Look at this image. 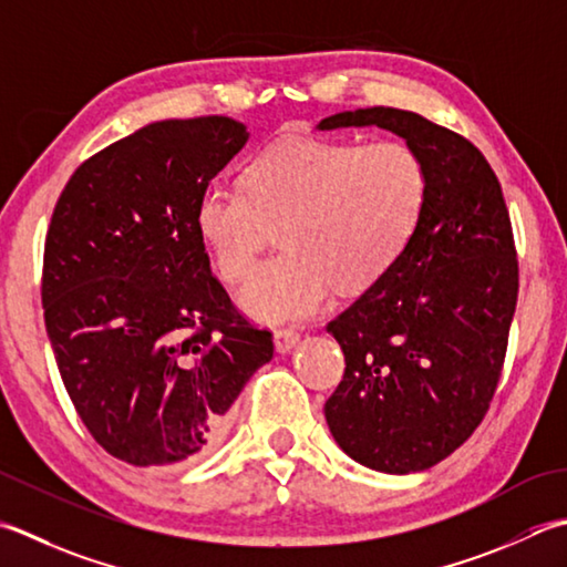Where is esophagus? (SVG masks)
<instances>
[{
  "instance_id": "obj_1",
  "label": "esophagus",
  "mask_w": 567,
  "mask_h": 567,
  "mask_svg": "<svg viewBox=\"0 0 567 567\" xmlns=\"http://www.w3.org/2000/svg\"><path fill=\"white\" fill-rule=\"evenodd\" d=\"M299 343V334L292 329H280L275 331V349L277 353H290Z\"/></svg>"
}]
</instances>
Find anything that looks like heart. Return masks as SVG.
I'll return each instance as SVG.
<instances>
[{
    "label": "heart",
    "instance_id": "obj_1",
    "mask_svg": "<svg viewBox=\"0 0 567 567\" xmlns=\"http://www.w3.org/2000/svg\"><path fill=\"white\" fill-rule=\"evenodd\" d=\"M240 184H206L194 220L226 280L252 270L275 226L282 250L240 290V307L268 324L319 315L334 287L357 295L383 280L427 204L425 162L403 142H280Z\"/></svg>",
    "mask_w": 567,
    "mask_h": 567
}]
</instances>
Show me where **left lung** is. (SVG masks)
I'll use <instances>...</instances> for the list:
<instances>
[{
  "label": "left lung",
  "mask_w": 567,
  "mask_h": 567,
  "mask_svg": "<svg viewBox=\"0 0 567 567\" xmlns=\"http://www.w3.org/2000/svg\"><path fill=\"white\" fill-rule=\"evenodd\" d=\"M373 125L425 162L427 204L393 270L329 321L347 371L324 415L353 462L410 474L445 460L489 410L518 260L502 184L470 140L395 107L347 110L317 130Z\"/></svg>",
  "instance_id": "8db88e82"
}]
</instances>
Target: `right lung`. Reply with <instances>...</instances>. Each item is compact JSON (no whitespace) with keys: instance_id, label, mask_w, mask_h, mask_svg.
<instances>
[{"instance_id":"obj_1","label":"right lung","mask_w":567,"mask_h":567,"mask_svg":"<svg viewBox=\"0 0 567 567\" xmlns=\"http://www.w3.org/2000/svg\"><path fill=\"white\" fill-rule=\"evenodd\" d=\"M243 122L162 120L78 166L53 208L41 302L65 391L105 452L135 467L196 462L272 359L210 275L202 188L246 147Z\"/></svg>"}]
</instances>
